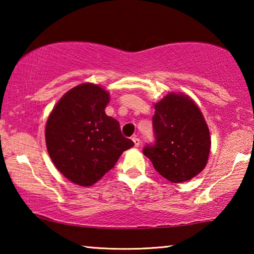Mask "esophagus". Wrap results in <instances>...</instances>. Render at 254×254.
<instances>
[{"label": "esophagus", "mask_w": 254, "mask_h": 254, "mask_svg": "<svg viewBox=\"0 0 254 254\" xmlns=\"http://www.w3.org/2000/svg\"><path fill=\"white\" fill-rule=\"evenodd\" d=\"M132 140H133V142H134L135 147H139L140 143H141V140L139 139V137H137V136H133Z\"/></svg>", "instance_id": "34e87169"}]
</instances>
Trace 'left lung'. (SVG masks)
I'll return each mask as SVG.
<instances>
[{
	"label": "left lung",
	"instance_id": "8db88e82",
	"mask_svg": "<svg viewBox=\"0 0 254 254\" xmlns=\"http://www.w3.org/2000/svg\"><path fill=\"white\" fill-rule=\"evenodd\" d=\"M154 107V142L145 145L143 154L171 183L194 178L205 168L210 149L209 130L200 110L180 94H168Z\"/></svg>",
	"mask_w": 254,
	"mask_h": 254
}]
</instances>
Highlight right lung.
Listing matches in <instances>:
<instances>
[{
  "label": "right lung",
  "mask_w": 254,
  "mask_h": 254,
  "mask_svg": "<svg viewBox=\"0 0 254 254\" xmlns=\"http://www.w3.org/2000/svg\"><path fill=\"white\" fill-rule=\"evenodd\" d=\"M110 96L94 84L67 92L46 126L48 153L60 173L79 186H92L113 168L123 151L134 145L120 123L107 117Z\"/></svg>",
  "instance_id": "right-lung-1"
}]
</instances>
